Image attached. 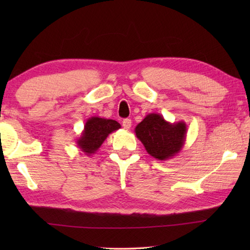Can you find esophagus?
I'll return each instance as SVG.
<instances>
[{
	"instance_id": "34e87169",
	"label": "esophagus",
	"mask_w": 250,
	"mask_h": 250,
	"mask_svg": "<svg viewBox=\"0 0 250 250\" xmlns=\"http://www.w3.org/2000/svg\"><path fill=\"white\" fill-rule=\"evenodd\" d=\"M131 125H132V122H131L130 119H125L122 121V126H124V129L125 130H129L131 128Z\"/></svg>"
}]
</instances>
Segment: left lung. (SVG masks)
Returning <instances> with one entry per match:
<instances>
[{
  "label": "left lung",
  "instance_id": "left-lung-1",
  "mask_svg": "<svg viewBox=\"0 0 250 250\" xmlns=\"http://www.w3.org/2000/svg\"><path fill=\"white\" fill-rule=\"evenodd\" d=\"M186 124H171L159 113H149L135 126L137 138L154 159L166 161L180 153L186 139Z\"/></svg>",
  "mask_w": 250,
  "mask_h": 250
}]
</instances>
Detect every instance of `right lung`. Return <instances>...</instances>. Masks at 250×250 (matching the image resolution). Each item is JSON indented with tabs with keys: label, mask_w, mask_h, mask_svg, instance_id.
Listing matches in <instances>:
<instances>
[{
	"label": "right lung",
	"mask_w": 250,
	"mask_h": 250,
	"mask_svg": "<svg viewBox=\"0 0 250 250\" xmlns=\"http://www.w3.org/2000/svg\"><path fill=\"white\" fill-rule=\"evenodd\" d=\"M120 128V124L116 120L91 117L84 124L83 132L76 143L80 151L90 156L98 151L110 133Z\"/></svg>",
	"instance_id": "right-lung-1"
}]
</instances>
